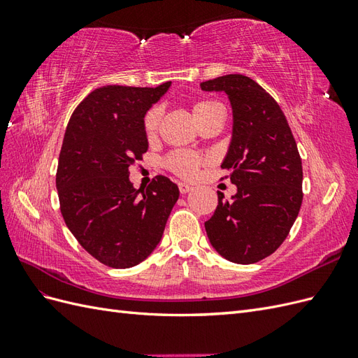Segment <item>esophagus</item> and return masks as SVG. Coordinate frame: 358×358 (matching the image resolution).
Here are the masks:
<instances>
[{
  "instance_id": "1",
  "label": "esophagus",
  "mask_w": 358,
  "mask_h": 358,
  "mask_svg": "<svg viewBox=\"0 0 358 358\" xmlns=\"http://www.w3.org/2000/svg\"><path fill=\"white\" fill-rule=\"evenodd\" d=\"M191 189H192V187L188 185V183L179 182V191H180V194H187V192H189Z\"/></svg>"
}]
</instances>
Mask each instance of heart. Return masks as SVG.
<instances>
[{"label":"heart","instance_id":"obj_1","mask_svg":"<svg viewBox=\"0 0 358 358\" xmlns=\"http://www.w3.org/2000/svg\"><path fill=\"white\" fill-rule=\"evenodd\" d=\"M216 107H220V104L215 101H197L194 104L192 113H194V117H196L197 124H200L203 119L208 117ZM159 122H161V110L158 107H154V109H150L145 116V134L148 138H155V136L158 134ZM201 162H203L201 157L191 152H182V150L180 152L171 154L167 158V166L170 167V170H173L176 175L182 178L196 176Z\"/></svg>","mask_w":358,"mask_h":358}]
</instances>
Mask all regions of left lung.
Masks as SVG:
<instances>
[{"mask_svg": "<svg viewBox=\"0 0 358 358\" xmlns=\"http://www.w3.org/2000/svg\"><path fill=\"white\" fill-rule=\"evenodd\" d=\"M200 88L230 100L233 133L221 169L237 187L231 200L218 192L206 233L221 257L252 264L282 245L299 215L303 170L296 140L273 96L248 76L225 74Z\"/></svg>", "mask_w": 358, "mask_h": 358, "instance_id": "1", "label": "left lung"}]
</instances>
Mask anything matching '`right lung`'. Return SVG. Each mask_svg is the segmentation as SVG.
<instances>
[{"instance_id": "add662e5", "label": "right lung", "mask_w": 358, "mask_h": 358, "mask_svg": "<svg viewBox=\"0 0 358 358\" xmlns=\"http://www.w3.org/2000/svg\"><path fill=\"white\" fill-rule=\"evenodd\" d=\"M170 86L95 90L76 107L64 136L57 171L62 218L85 251L113 268L152 254L179 199L166 176L136 189L128 170L149 146L145 115Z\"/></svg>"}]
</instances>
